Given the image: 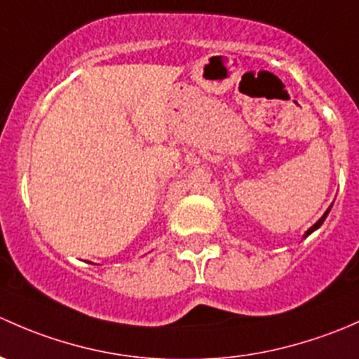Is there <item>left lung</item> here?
Segmentation results:
<instances>
[{
	"mask_svg": "<svg viewBox=\"0 0 359 359\" xmlns=\"http://www.w3.org/2000/svg\"><path fill=\"white\" fill-rule=\"evenodd\" d=\"M332 207V205H330ZM330 207H328V209H327V212H325L323 214V216H321L320 217V219H318L316 221V223L315 224H313V226L311 228H309V230L308 231H306V233H304V238H306V236H308V235H311L313 233V231H315V230H318V228H320L321 226V223H323V221H325V217H327V214L328 212H330Z\"/></svg>",
	"mask_w": 359,
	"mask_h": 359,
	"instance_id": "1",
	"label": "left lung"
}]
</instances>
